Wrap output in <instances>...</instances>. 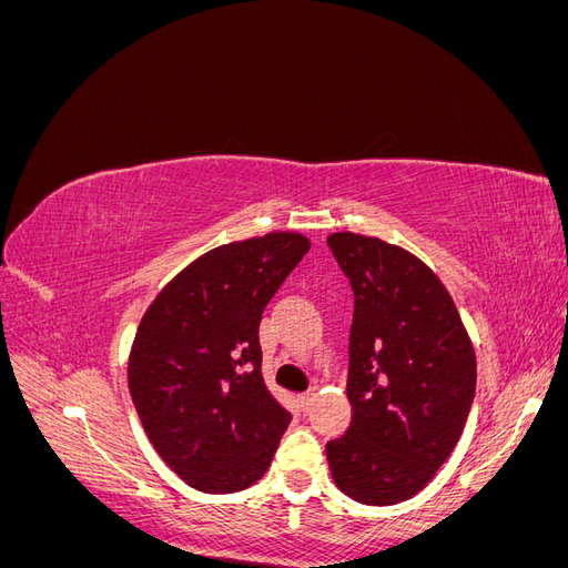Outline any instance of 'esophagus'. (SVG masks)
Segmentation results:
<instances>
[{
    "label": "esophagus",
    "mask_w": 568,
    "mask_h": 568,
    "mask_svg": "<svg viewBox=\"0 0 568 568\" xmlns=\"http://www.w3.org/2000/svg\"><path fill=\"white\" fill-rule=\"evenodd\" d=\"M313 400H315V393H313V390H307V393L298 395V403H301V409H303V412H307V409H311Z\"/></svg>",
    "instance_id": "esophagus-1"
}]
</instances>
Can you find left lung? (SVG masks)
Wrapping results in <instances>:
<instances>
[{"label":"left lung","instance_id":"obj_1","mask_svg":"<svg viewBox=\"0 0 568 568\" xmlns=\"http://www.w3.org/2000/svg\"><path fill=\"white\" fill-rule=\"evenodd\" d=\"M326 244L355 296L353 419L326 443V459L353 500L398 505L455 450L476 393L474 346L448 288L419 257L353 232H336Z\"/></svg>","mask_w":568,"mask_h":568}]
</instances>
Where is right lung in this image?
<instances>
[{
  "mask_svg": "<svg viewBox=\"0 0 568 568\" xmlns=\"http://www.w3.org/2000/svg\"><path fill=\"white\" fill-rule=\"evenodd\" d=\"M311 242L272 232L201 255L149 305L136 329L128 384L163 462L186 486H253L291 422L263 379L257 326L265 305Z\"/></svg>",
  "mask_w": 568,
  "mask_h": 568,
  "instance_id": "obj_1",
  "label": "right lung"
}]
</instances>
